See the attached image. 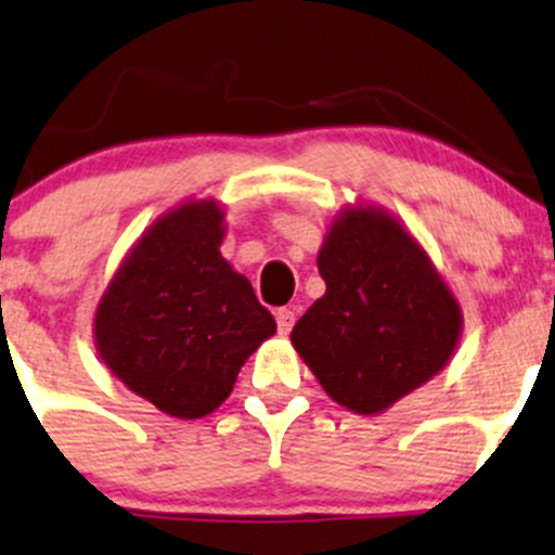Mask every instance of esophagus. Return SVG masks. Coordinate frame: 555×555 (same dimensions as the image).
<instances>
[{
	"mask_svg": "<svg viewBox=\"0 0 555 555\" xmlns=\"http://www.w3.org/2000/svg\"><path fill=\"white\" fill-rule=\"evenodd\" d=\"M295 324V313L289 308H279L276 311V326H279V335H289Z\"/></svg>",
	"mask_w": 555,
	"mask_h": 555,
	"instance_id": "34e87169",
	"label": "esophagus"
}]
</instances>
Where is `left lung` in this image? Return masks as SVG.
Returning a JSON list of instances; mask_svg holds the SVG:
<instances>
[{
  "instance_id": "8db88e82",
  "label": "left lung",
  "mask_w": 555,
  "mask_h": 555,
  "mask_svg": "<svg viewBox=\"0 0 555 555\" xmlns=\"http://www.w3.org/2000/svg\"><path fill=\"white\" fill-rule=\"evenodd\" d=\"M326 293L295 324V351L332 401L380 415L452 361L463 308L396 215L356 202L319 249Z\"/></svg>"
}]
</instances>
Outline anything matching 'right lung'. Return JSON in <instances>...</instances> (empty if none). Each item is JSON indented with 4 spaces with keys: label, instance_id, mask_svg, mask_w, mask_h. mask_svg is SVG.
<instances>
[{
    "label": "right lung",
    "instance_id": "1",
    "mask_svg": "<svg viewBox=\"0 0 555 555\" xmlns=\"http://www.w3.org/2000/svg\"><path fill=\"white\" fill-rule=\"evenodd\" d=\"M223 238L220 202L172 207L127 249L92 319L111 375L178 420L218 410L244 361L276 335L253 284L220 255Z\"/></svg>",
    "mask_w": 555,
    "mask_h": 555
}]
</instances>
